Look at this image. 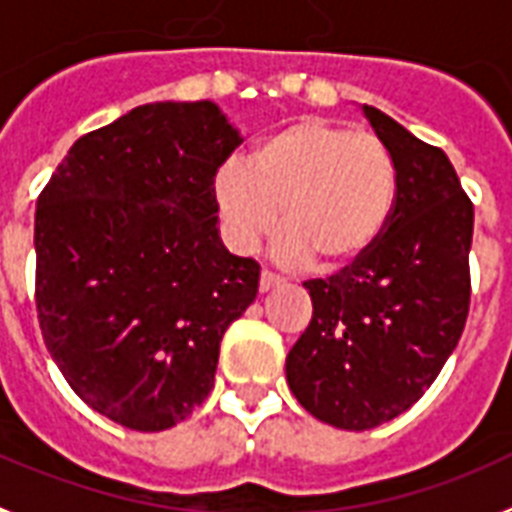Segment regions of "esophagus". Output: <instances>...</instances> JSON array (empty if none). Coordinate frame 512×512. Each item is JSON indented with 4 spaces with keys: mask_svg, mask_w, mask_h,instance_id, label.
Wrapping results in <instances>:
<instances>
[{
    "mask_svg": "<svg viewBox=\"0 0 512 512\" xmlns=\"http://www.w3.org/2000/svg\"><path fill=\"white\" fill-rule=\"evenodd\" d=\"M280 282L282 280L277 277V274H272L269 269H264V272H261V280H259V290L261 293H266V290H272V287H277Z\"/></svg>",
    "mask_w": 512,
    "mask_h": 512,
    "instance_id": "1",
    "label": "esophagus"
}]
</instances>
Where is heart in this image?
Segmentation results:
<instances>
[{
    "label": "heart",
    "instance_id": "heart-1",
    "mask_svg": "<svg viewBox=\"0 0 512 512\" xmlns=\"http://www.w3.org/2000/svg\"><path fill=\"white\" fill-rule=\"evenodd\" d=\"M398 190V162L379 135L301 117L264 135L246 167H222L214 201L240 251L272 235L282 211L287 256L308 259L319 272H337L382 240Z\"/></svg>",
    "mask_w": 512,
    "mask_h": 512
}]
</instances>
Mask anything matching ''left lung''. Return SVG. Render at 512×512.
<instances>
[{
  "instance_id": "8db88e82",
  "label": "left lung",
  "mask_w": 512,
  "mask_h": 512,
  "mask_svg": "<svg viewBox=\"0 0 512 512\" xmlns=\"http://www.w3.org/2000/svg\"><path fill=\"white\" fill-rule=\"evenodd\" d=\"M363 114L395 154L398 206L361 261L303 282L314 316L285 361L298 403L348 432L392 421L432 387L471 303L474 204L453 164L377 107Z\"/></svg>"
}]
</instances>
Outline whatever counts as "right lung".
<instances>
[{
  "mask_svg": "<svg viewBox=\"0 0 512 512\" xmlns=\"http://www.w3.org/2000/svg\"><path fill=\"white\" fill-rule=\"evenodd\" d=\"M240 143L214 101H156L70 146L36 206V311L83 403L135 432L180 424L261 266L219 238L214 177Z\"/></svg>",
  "mask_w": 512,
  "mask_h": 512,
  "instance_id": "obj_1",
  "label": "right lung"
}]
</instances>
